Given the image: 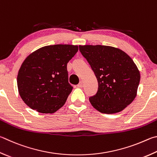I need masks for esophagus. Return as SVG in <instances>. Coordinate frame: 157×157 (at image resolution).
<instances>
[{
    "label": "esophagus",
    "mask_w": 157,
    "mask_h": 157,
    "mask_svg": "<svg viewBox=\"0 0 157 157\" xmlns=\"http://www.w3.org/2000/svg\"><path fill=\"white\" fill-rule=\"evenodd\" d=\"M78 87H79V88H82V87H83V82H82V81H81L78 84Z\"/></svg>",
    "instance_id": "1"
}]
</instances>
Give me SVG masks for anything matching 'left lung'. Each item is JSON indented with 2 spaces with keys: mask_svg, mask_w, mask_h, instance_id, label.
Segmentation results:
<instances>
[{
  "mask_svg": "<svg viewBox=\"0 0 157 157\" xmlns=\"http://www.w3.org/2000/svg\"><path fill=\"white\" fill-rule=\"evenodd\" d=\"M98 82L96 95L89 98L99 112H120L136 98L140 73L132 59L118 48L104 45H79Z\"/></svg>",
  "mask_w": 157,
  "mask_h": 157,
  "instance_id": "8db88e82",
  "label": "left lung"
}]
</instances>
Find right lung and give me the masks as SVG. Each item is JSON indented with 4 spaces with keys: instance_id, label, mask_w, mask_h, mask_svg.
I'll return each mask as SVG.
<instances>
[{
    "instance_id": "add662e5",
    "label": "right lung",
    "mask_w": 157,
    "mask_h": 157,
    "mask_svg": "<svg viewBox=\"0 0 157 157\" xmlns=\"http://www.w3.org/2000/svg\"><path fill=\"white\" fill-rule=\"evenodd\" d=\"M78 51L77 45H49L25 58L18 71L17 85L28 106L38 113H53L64 106L73 89L67 63Z\"/></svg>"
}]
</instances>
